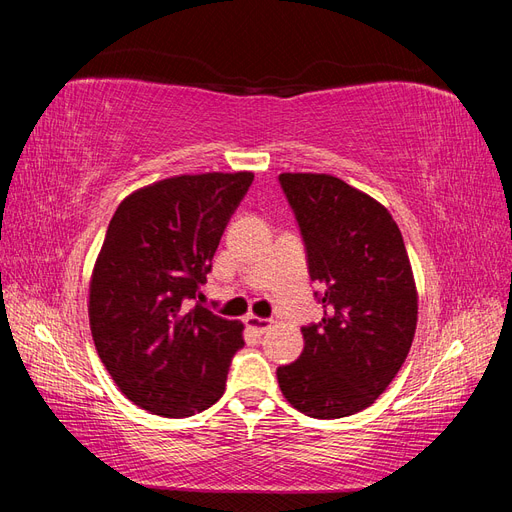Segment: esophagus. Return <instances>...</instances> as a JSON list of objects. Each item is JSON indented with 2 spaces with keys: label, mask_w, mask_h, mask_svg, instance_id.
Instances as JSON below:
<instances>
[{
  "label": "esophagus",
  "mask_w": 512,
  "mask_h": 512,
  "mask_svg": "<svg viewBox=\"0 0 512 512\" xmlns=\"http://www.w3.org/2000/svg\"><path fill=\"white\" fill-rule=\"evenodd\" d=\"M245 324H247V329H252L254 333L262 335V333H267V331L273 327V320H269V318H260V316L250 314V316L245 318Z\"/></svg>",
  "instance_id": "esophagus-1"
}]
</instances>
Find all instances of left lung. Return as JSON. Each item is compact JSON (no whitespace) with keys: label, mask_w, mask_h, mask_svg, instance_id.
Instances as JSON below:
<instances>
[{"label":"left lung","mask_w":512,"mask_h":512,"mask_svg":"<svg viewBox=\"0 0 512 512\" xmlns=\"http://www.w3.org/2000/svg\"><path fill=\"white\" fill-rule=\"evenodd\" d=\"M309 277L322 286V322L303 327V352L277 369L282 395L312 418L369 408L410 352L418 292L393 215L324 173H282Z\"/></svg>","instance_id":"obj_1"}]
</instances>
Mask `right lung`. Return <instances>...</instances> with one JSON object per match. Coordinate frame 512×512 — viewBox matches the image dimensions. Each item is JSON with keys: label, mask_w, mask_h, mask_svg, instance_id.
Here are the masks:
<instances>
[{"label": "right lung", "mask_w": 512, "mask_h": 512, "mask_svg": "<svg viewBox=\"0 0 512 512\" xmlns=\"http://www.w3.org/2000/svg\"><path fill=\"white\" fill-rule=\"evenodd\" d=\"M254 173L177 175L134 190L108 224L89 280V327L132 404L166 418L224 395L243 322L185 307L207 282L230 215Z\"/></svg>", "instance_id": "obj_1"}]
</instances>
